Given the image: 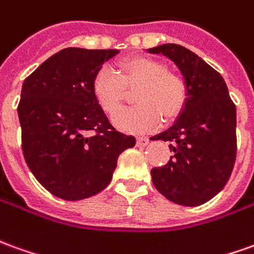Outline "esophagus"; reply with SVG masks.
I'll use <instances>...</instances> for the list:
<instances>
[{
	"label": "esophagus",
	"instance_id": "34e87169",
	"mask_svg": "<svg viewBox=\"0 0 254 254\" xmlns=\"http://www.w3.org/2000/svg\"><path fill=\"white\" fill-rule=\"evenodd\" d=\"M136 144L139 145V147H144V145L148 144V139H147V137H137Z\"/></svg>",
	"mask_w": 254,
	"mask_h": 254
}]
</instances>
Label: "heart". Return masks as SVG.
<instances>
[{"label":"heart","instance_id":"1","mask_svg":"<svg viewBox=\"0 0 254 254\" xmlns=\"http://www.w3.org/2000/svg\"><path fill=\"white\" fill-rule=\"evenodd\" d=\"M120 74L104 65L99 68L92 81L93 96L107 114H114L121 107L127 88H136L133 107L124 109L113 121L127 132H150L165 121L175 120L189 100L186 79L168 65L151 58H127L120 62Z\"/></svg>","mask_w":254,"mask_h":254}]
</instances>
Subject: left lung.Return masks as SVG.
I'll return each instance as SVG.
<instances>
[{
    "instance_id": "left-lung-1",
    "label": "left lung",
    "mask_w": 254,
    "mask_h": 254,
    "mask_svg": "<svg viewBox=\"0 0 254 254\" xmlns=\"http://www.w3.org/2000/svg\"><path fill=\"white\" fill-rule=\"evenodd\" d=\"M173 60L189 85V100L177 121L151 140L170 141L168 164L152 168L154 187L183 206H198L219 194L237 158V109L223 77L176 44L147 49Z\"/></svg>"
}]
</instances>
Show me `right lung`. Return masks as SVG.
Wrapping results in <instances>:
<instances>
[{
	"label": "right lung",
	"instance_id": "1",
	"mask_svg": "<svg viewBox=\"0 0 254 254\" xmlns=\"http://www.w3.org/2000/svg\"><path fill=\"white\" fill-rule=\"evenodd\" d=\"M118 52L65 48L23 82L17 114L26 164L41 186L65 201L106 189L120 154L136 143L110 124L92 92L96 71Z\"/></svg>",
	"mask_w": 254,
	"mask_h": 254
}]
</instances>
